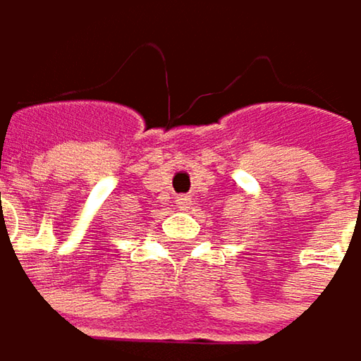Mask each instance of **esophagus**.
Listing matches in <instances>:
<instances>
[{"label": "esophagus", "mask_w": 361, "mask_h": 361, "mask_svg": "<svg viewBox=\"0 0 361 361\" xmlns=\"http://www.w3.org/2000/svg\"><path fill=\"white\" fill-rule=\"evenodd\" d=\"M176 204H178L180 208H187V206L191 204V197H189V195H178V197H176Z\"/></svg>", "instance_id": "1"}]
</instances>
